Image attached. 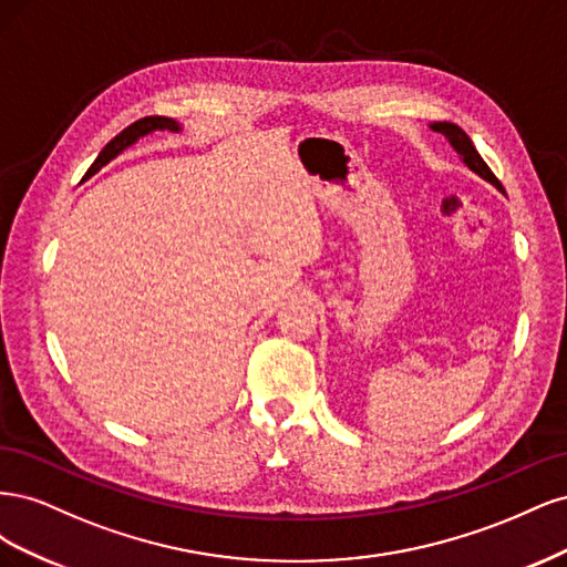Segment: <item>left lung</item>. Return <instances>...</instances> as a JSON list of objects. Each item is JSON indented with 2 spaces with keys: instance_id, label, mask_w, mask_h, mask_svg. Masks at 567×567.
<instances>
[{
  "instance_id": "8db88e82",
  "label": "left lung",
  "mask_w": 567,
  "mask_h": 567,
  "mask_svg": "<svg viewBox=\"0 0 567 567\" xmlns=\"http://www.w3.org/2000/svg\"><path fill=\"white\" fill-rule=\"evenodd\" d=\"M431 130L433 132H440L444 140H447L450 144H452V148L458 153V158L468 165V169H473V173L477 175V177H483L485 182H489L492 186H496L499 188V192H504V186H502V182L494 177V173L492 169L487 167V163L480 158V153L475 151V146H473V142H471V136L463 132L458 125H454V123H447V120H444V123H431Z\"/></svg>"
}]
</instances>
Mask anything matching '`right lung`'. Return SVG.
I'll return each instance as SVG.
<instances>
[{"mask_svg": "<svg viewBox=\"0 0 567 567\" xmlns=\"http://www.w3.org/2000/svg\"><path fill=\"white\" fill-rule=\"evenodd\" d=\"M179 132L182 125L177 123V120L173 117H165V115H148V117H142L136 120V123H132L130 127H125L123 132H120L117 136H113V140L104 146V151L99 153L96 161L92 163V167L87 169V175H84V179H90L92 175H96L101 167L109 165L113 158H117L120 153H123L125 148H130L132 144H136L142 140V136L151 134V132Z\"/></svg>", "mask_w": 567, "mask_h": 567, "instance_id": "obj_1", "label": "right lung"}]
</instances>
